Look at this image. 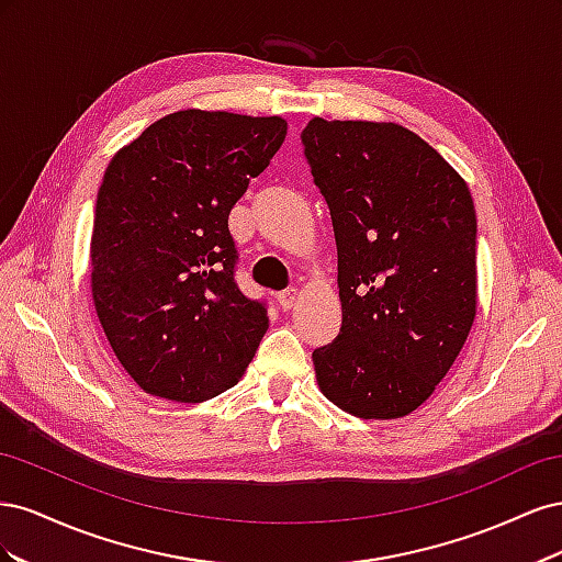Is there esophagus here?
I'll use <instances>...</instances> for the list:
<instances>
[{"label": "esophagus", "mask_w": 562, "mask_h": 562, "mask_svg": "<svg viewBox=\"0 0 562 562\" xmlns=\"http://www.w3.org/2000/svg\"><path fill=\"white\" fill-rule=\"evenodd\" d=\"M297 300H300V291H297V288H288V291L279 293V304H281L283 312L293 310L295 304H297Z\"/></svg>", "instance_id": "1"}]
</instances>
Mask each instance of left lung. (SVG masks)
I'll return each mask as SVG.
<instances>
[{
  "instance_id": "8db88e82",
  "label": "left lung",
  "mask_w": 562,
  "mask_h": 562,
  "mask_svg": "<svg viewBox=\"0 0 562 562\" xmlns=\"http://www.w3.org/2000/svg\"><path fill=\"white\" fill-rule=\"evenodd\" d=\"M304 157L326 196L342 330L312 353L321 394L359 419L429 401L462 351L479 304L469 184L394 122L310 119Z\"/></svg>"
}]
</instances>
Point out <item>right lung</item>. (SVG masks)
<instances>
[{
	"instance_id": "obj_1",
	"label": "right lung",
	"mask_w": 562,
	"mask_h": 562,
	"mask_svg": "<svg viewBox=\"0 0 562 562\" xmlns=\"http://www.w3.org/2000/svg\"><path fill=\"white\" fill-rule=\"evenodd\" d=\"M283 116L178 110L112 157L91 236L93 307L145 394L201 403L241 380L269 328L234 283L227 217L285 140Z\"/></svg>"
}]
</instances>
